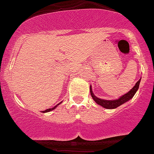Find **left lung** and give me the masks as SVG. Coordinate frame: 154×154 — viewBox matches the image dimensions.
<instances>
[{
	"label": "left lung",
	"mask_w": 154,
	"mask_h": 154,
	"mask_svg": "<svg viewBox=\"0 0 154 154\" xmlns=\"http://www.w3.org/2000/svg\"><path fill=\"white\" fill-rule=\"evenodd\" d=\"M140 79L138 80L135 84V85L134 86L133 88L128 91V93H126L125 94H124L123 96L119 97L117 100H102V99L98 98L94 95V93L92 91V87L90 86V94H91L92 98L93 99L96 103H97L100 106H103L105 109H116V108L119 107L121 105L124 104L126 102H128V100H130L131 99L133 98V97L134 96V94L136 93V92L137 91L139 88V85H140Z\"/></svg>",
	"instance_id": "obj_1"
}]
</instances>
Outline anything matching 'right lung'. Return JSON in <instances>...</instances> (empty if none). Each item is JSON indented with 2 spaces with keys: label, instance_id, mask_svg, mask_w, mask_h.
<instances>
[{
  "label": "right lung",
  "instance_id": "obj_1",
  "mask_svg": "<svg viewBox=\"0 0 154 154\" xmlns=\"http://www.w3.org/2000/svg\"><path fill=\"white\" fill-rule=\"evenodd\" d=\"M59 103V104H60ZM59 104H57V105H56L55 106H54V107H53V108H51V109H46V110H45V111H42V112H43V113H45V112H51V111H52V110H54V109H55L56 107H57V106H58V105Z\"/></svg>",
  "mask_w": 154,
  "mask_h": 154
}]
</instances>
